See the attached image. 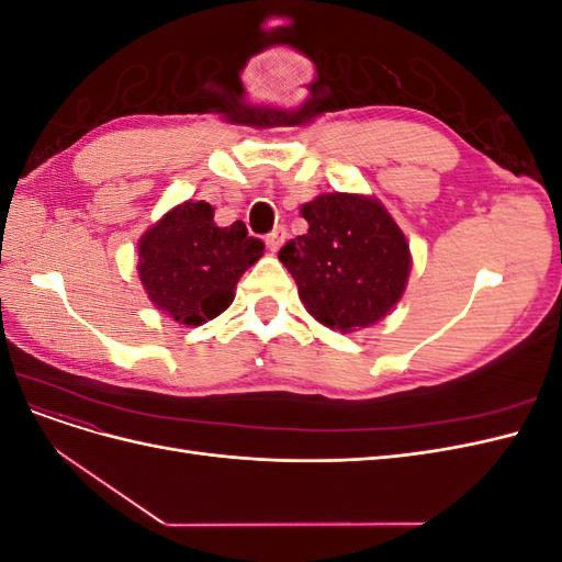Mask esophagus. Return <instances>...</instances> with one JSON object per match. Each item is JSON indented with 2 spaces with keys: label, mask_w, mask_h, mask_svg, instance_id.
I'll list each match as a JSON object with an SVG mask.
<instances>
[{
  "label": "esophagus",
  "mask_w": 562,
  "mask_h": 562,
  "mask_svg": "<svg viewBox=\"0 0 562 562\" xmlns=\"http://www.w3.org/2000/svg\"><path fill=\"white\" fill-rule=\"evenodd\" d=\"M285 227H274L271 229L269 234H267V248L271 250V252H277L281 246H283V241H285Z\"/></svg>",
  "instance_id": "obj_1"
}]
</instances>
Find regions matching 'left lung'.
Returning <instances> with one entry per match:
<instances>
[{"label": "left lung", "mask_w": 562, "mask_h": 562, "mask_svg": "<svg viewBox=\"0 0 562 562\" xmlns=\"http://www.w3.org/2000/svg\"><path fill=\"white\" fill-rule=\"evenodd\" d=\"M307 234L279 260L291 271L307 312L339 333L368 328L389 314L411 274V248L378 199L321 194L304 203Z\"/></svg>", "instance_id": "8db88e82"}]
</instances>
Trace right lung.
<instances>
[{
    "instance_id": "obj_1",
    "label": "right lung",
    "mask_w": 562,
    "mask_h": 562,
    "mask_svg": "<svg viewBox=\"0 0 562 562\" xmlns=\"http://www.w3.org/2000/svg\"><path fill=\"white\" fill-rule=\"evenodd\" d=\"M265 244L236 220L213 223L206 201H184L147 229L138 246V271L149 300L184 326H201L223 314L236 281L262 258Z\"/></svg>"
}]
</instances>
